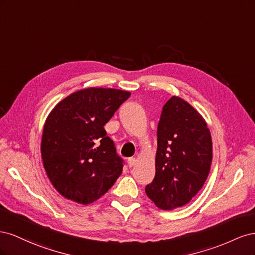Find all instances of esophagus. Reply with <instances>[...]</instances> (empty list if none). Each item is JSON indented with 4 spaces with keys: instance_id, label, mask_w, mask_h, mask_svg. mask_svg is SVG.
<instances>
[{
    "instance_id": "1",
    "label": "esophagus",
    "mask_w": 255,
    "mask_h": 255,
    "mask_svg": "<svg viewBox=\"0 0 255 255\" xmlns=\"http://www.w3.org/2000/svg\"><path fill=\"white\" fill-rule=\"evenodd\" d=\"M136 158L135 157H129L128 159V167H133V166H135V164H136Z\"/></svg>"
}]
</instances>
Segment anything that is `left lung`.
<instances>
[{
	"mask_svg": "<svg viewBox=\"0 0 255 255\" xmlns=\"http://www.w3.org/2000/svg\"><path fill=\"white\" fill-rule=\"evenodd\" d=\"M213 143L199 112L173 96L163 107L157 127L155 176L145 194L158 208L186 205L202 188L211 170Z\"/></svg>",
	"mask_w": 255,
	"mask_h": 255,
	"instance_id": "obj_1",
	"label": "left lung"
}]
</instances>
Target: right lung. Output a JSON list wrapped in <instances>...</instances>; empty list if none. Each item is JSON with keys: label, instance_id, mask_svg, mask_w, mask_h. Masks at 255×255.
Segmentation results:
<instances>
[{"label": "right lung", "instance_id": "1", "mask_svg": "<svg viewBox=\"0 0 255 255\" xmlns=\"http://www.w3.org/2000/svg\"><path fill=\"white\" fill-rule=\"evenodd\" d=\"M130 92L90 87L61 100L44 122L41 157L50 182L59 194L87 205L106 194L122 172L104 126Z\"/></svg>", "mask_w": 255, "mask_h": 255}]
</instances>
